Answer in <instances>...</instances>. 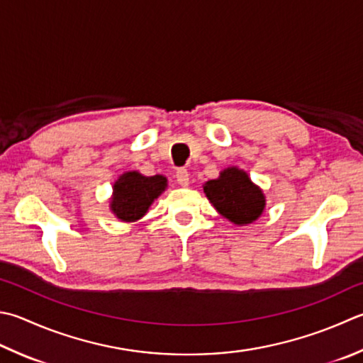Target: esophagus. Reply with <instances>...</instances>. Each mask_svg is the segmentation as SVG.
Returning <instances> with one entry per match:
<instances>
[{
    "label": "esophagus",
    "instance_id": "1",
    "mask_svg": "<svg viewBox=\"0 0 363 363\" xmlns=\"http://www.w3.org/2000/svg\"><path fill=\"white\" fill-rule=\"evenodd\" d=\"M177 182H179V184H182V186H188L189 184V174L186 169H179L177 170Z\"/></svg>",
    "mask_w": 363,
    "mask_h": 363
}]
</instances>
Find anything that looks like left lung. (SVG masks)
Masks as SVG:
<instances>
[{"mask_svg": "<svg viewBox=\"0 0 363 363\" xmlns=\"http://www.w3.org/2000/svg\"><path fill=\"white\" fill-rule=\"evenodd\" d=\"M203 193L218 213L237 225L251 224L262 215L265 196L238 167H228L215 180L203 184Z\"/></svg>", "mask_w": 363, "mask_h": 363, "instance_id": "8db88e82", "label": "left lung"}]
</instances>
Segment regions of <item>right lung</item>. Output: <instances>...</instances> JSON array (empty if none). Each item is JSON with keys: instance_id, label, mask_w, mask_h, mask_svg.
Wrapping results in <instances>:
<instances>
[{"instance_id": "1", "label": "right lung", "mask_w": 363, "mask_h": 363, "mask_svg": "<svg viewBox=\"0 0 363 363\" xmlns=\"http://www.w3.org/2000/svg\"><path fill=\"white\" fill-rule=\"evenodd\" d=\"M166 188L167 179L162 175L145 177L138 170L125 172L113 184L111 199L112 213L121 221H138Z\"/></svg>"}]
</instances>
